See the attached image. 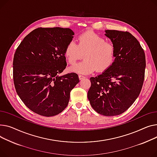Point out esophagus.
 Masks as SVG:
<instances>
[{
    "mask_svg": "<svg viewBox=\"0 0 157 157\" xmlns=\"http://www.w3.org/2000/svg\"><path fill=\"white\" fill-rule=\"evenodd\" d=\"M78 78H79L80 80H82L83 78H86V77H85V76H83V75H78Z\"/></svg>",
    "mask_w": 157,
    "mask_h": 157,
    "instance_id": "obj_1",
    "label": "esophagus"
}]
</instances>
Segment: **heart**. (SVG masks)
<instances>
[{"mask_svg": "<svg viewBox=\"0 0 157 157\" xmlns=\"http://www.w3.org/2000/svg\"><path fill=\"white\" fill-rule=\"evenodd\" d=\"M78 44L70 42L66 46L64 55L70 64L82 58L84 60L71 67L70 70L80 74H89L96 69L103 71L112 66L116 59V48L111 43L99 35L87 32L78 36Z\"/></svg>", "mask_w": 157, "mask_h": 157, "instance_id": "b5f03b06", "label": "heart"}]
</instances>
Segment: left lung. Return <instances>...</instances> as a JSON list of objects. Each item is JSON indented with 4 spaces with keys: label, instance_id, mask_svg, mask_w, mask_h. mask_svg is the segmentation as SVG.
I'll list each match as a JSON object with an SVG mask.
<instances>
[{
    "label": "left lung",
    "instance_id": "1",
    "mask_svg": "<svg viewBox=\"0 0 157 157\" xmlns=\"http://www.w3.org/2000/svg\"><path fill=\"white\" fill-rule=\"evenodd\" d=\"M105 33L116 48V59L111 67L90 78L87 98L97 113L110 117L125 112L139 96L146 59L139 41L129 32L107 30Z\"/></svg>",
    "mask_w": 157,
    "mask_h": 157
}]
</instances>
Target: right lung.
Listing matches in <instances>:
<instances>
[{
    "mask_svg": "<svg viewBox=\"0 0 157 157\" xmlns=\"http://www.w3.org/2000/svg\"><path fill=\"white\" fill-rule=\"evenodd\" d=\"M74 32L63 28H38L18 46L13 59L17 95L34 113L52 117L67 106L70 92L79 82L75 73L59 76L67 64L64 52Z\"/></svg>",
    "mask_w": 157,
    "mask_h": 157,
    "instance_id": "add662e5",
    "label": "right lung"
}]
</instances>
